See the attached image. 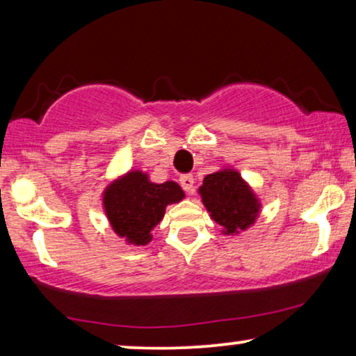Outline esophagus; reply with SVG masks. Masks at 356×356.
I'll use <instances>...</instances> for the list:
<instances>
[{
    "label": "esophagus",
    "instance_id": "esophagus-1",
    "mask_svg": "<svg viewBox=\"0 0 356 356\" xmlns=\"http://www.w3.org/2000/svg\"><path fill=\"white\" fill-rule=\"evenodd\" d=\"M179 184H181L183 189L189 194L194 193V178L193 175H183L181 178H179Z\"/></svg>",
    "mask_w": 356,
    "mask_h": 356
}]
</instances>
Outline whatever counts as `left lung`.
Here are the masks:
<instances>
[{
  "mask_svg": "<svg viewBox=\"0 0 356 356\" xmlns=\"http://www.w3.org/2000/svg\"><path fill=\"white\" fill-rule=\"evenodd\" d=\"M197 191L212 220L222 227V235H240L259 218V196L233 167L207 175Z\"/></svg>",
  "mask_w": 356,
  "mask_h": 356,
  "instance_id": "1",
  "label": "left lung"
}]
</instances>
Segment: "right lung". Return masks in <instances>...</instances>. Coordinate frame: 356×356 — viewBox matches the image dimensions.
Masks as SVG:
<instances>
[{
    "label": "right lung",
    "instance_id": "obj_1",
    "mask_svg": "<svg viewBox=\"0 0 356 356\" xmlns=\"http://www.w3.org/2000/svg\"><path fill=\"white\" fill-rule=\"evenodd\" d=\"M178 183H152L149 173L129 170L106 184L102 206L108 223L126 245L145 246L152 241L154 228L162 222L170 204L183 201Z\"/></svg>",
    "mask_w": 356,
    "mask_h": 356
}]
</instances>
